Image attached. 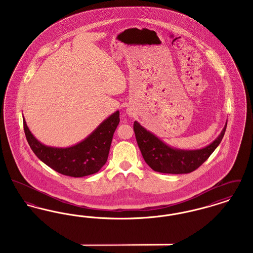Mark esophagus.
<instances>
[{
  "label": "esophagus",
  "instance_id": "obj_1",
  "mask_svg": "<svg viewBox=\"0 0 253 253\" xmlns=\"http://www.w3.org/2000/svg\"><path fill=\"white\" fill-rule=\"evenodd\" d=\"M128 114H129L130 116H132V111H128Z\"/></svg>",
  "mask_w": 253,
  "mask_h": 253
}]
</instances>
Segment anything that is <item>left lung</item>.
<instances>
[{
  "label": "left lung",
  "instance_id": "8db88e82",
  "mask_svg": "<svg viewBox=\"0 0 253 253\" xmlns=\"http://www.w3.org/2000/svg\"><path fill=\"white\" fill-rule=\"evenodd\" d=\"M227 124L211 144L200 150H176L162 142L152 132L134 121L133 131L145 162L154 170L162 173H189L199 168L222 141Z\"/></svg>",
  "mask_w": 253,
  "mask_h": 253
}]
</instances>
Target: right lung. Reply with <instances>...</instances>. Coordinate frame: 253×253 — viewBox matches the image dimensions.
<instances>
[{"instance_id":"1","label":"right lung","mask_w":253,"mask_h":253,"mask_svg":"<svg viewBox=\"0 0 253 253\" xmlns=\"http://www.w3.org/2000/svg\"><path fill=\"white\" fill-rule=\"evenodd\" d=\"M120 123L117 111L79 144L53 148L42 144L29 131L24 119L26 140L39 159L63 175L83 177L97 172L106 163L113 135Z\"/></svg>"}]
</instances>
